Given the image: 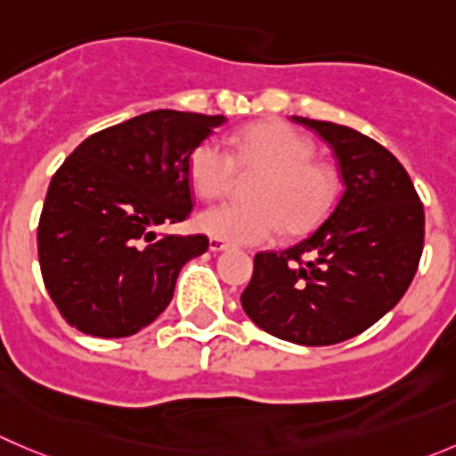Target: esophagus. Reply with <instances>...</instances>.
<instances>
[{"label": "esophagus", "mask_w": 456, "mask_h": 456, "mask_svg": "<svg viewBox=\"0 0 456 456\" xmlns=\"http://www.w3.org/2000/svg\"><path fill=\"white\" fill-rule=\"evenodd\" d=\"M208 248L212 250V253H219V250H225L228 248V244L221 240H215V237H210V241H208Z\"/></svg>", "instance_id": "1"}]
</instances>
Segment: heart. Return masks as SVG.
<instances>
[{
  "mask_svg": "<svg viewBox=\"0 0 456 456\" xmlns=\"http://www.w3.org/2000/svg\"><path fill=\"white\" fill-rule=\"evenodd\" d=\"M231 154L206 138L188 159V181L201 199L231 192L241 175L259 172L248 185L250 203H221L199 216L206 235L231 244L259 246L286 225L290 235L311 231L336 201V172L314 159V142L280 120L248 125L228 138Z\"/></svg>",
  "mask_w": 456,
  "mask_h": 456,
  "instance_id": "obj_1",
  "label": "heart"
}]
</instances>
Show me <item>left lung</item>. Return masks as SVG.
<instances>
[{"label":"left lung","mask_w":456,"mask_h":456,"mask_svg":"<svg viewBox=\"0 0 456 456\" xmlns=\"http://www.w3.org/2000/svg\"><path fill=\"white\" fill-rule=\"evenodd\" d=\"M290 118L327 141L345 190L314 235L255 255L241 306L281 340L336 345L405 296L423 253L426 212L405 167L374 138L327 120Z\"/></svg>","instance_id":"obj_1"}]
</instances>
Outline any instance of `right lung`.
<instances>
[{
	"instance_id": "obj_1",
	"label": "right lung",
	"mask_w": 456,
	"mask_h": 456,
	"mask_svg": "<svg viewBox=\"0 0 456 456\" xmlns=\"http://www.w3.org/2000/svg\"><path fill=\"white\" fill-rule=\"evenodd\" d=\"M224 116L156 110L94 134L51 179L37 225L42 280L62 318L95 338H127L175 296L206 235H160L192 215L188 159Z\"/></svg>"
}]
</instances>
